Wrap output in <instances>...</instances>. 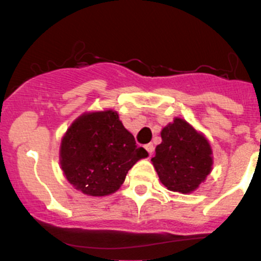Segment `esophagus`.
I'll return each instance as SVG.
<instances>
[{
    "instance_id": "34e87169",
    "label": "esophagus",
    "mask_w": 261,
    "mask_h": 261,
    "mask_svg": "<svg viewBox=\"0 0 261 261\" xmlns=\"http://www.w3.org/2000/svg\"><path fill=\"white\" fill-rule=\"evenodd\" d=\"M145 148H146V151H147L148 153H149V155H151L152 153H153L154 147H153V145H152V143H148V145H146V146H145Z\"/></svg>"
}]
</instances>
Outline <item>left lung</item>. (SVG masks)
<instances>
[{
	"label": "left lung",
	"instance_id": "obj_1",
	"mask_svg": "<svg viewBox=\"0 0 261 261\" xmlns=\"http://www.w3.org/2000/svg\"><path fill=\"white\" fill-rule=\"evenodd\" d=\"M162 142L152 158L160 180L170 191L190 194L212 170V148L205 135L175 118L161 131Z\"/></svg>",
	"mask_w": 261,
	"mask_h": 261
}]
</instances>
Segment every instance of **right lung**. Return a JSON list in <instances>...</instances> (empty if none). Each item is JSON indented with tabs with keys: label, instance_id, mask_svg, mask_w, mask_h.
I'll return each mask as SVG.
<instances>
[{
	"label": "right lung",
	"instance_id": "obj_1",
	"mask_svg": "<svg viewBox=\"0 0 261 261\" xmlns=\"http://www.w3.org/2000/svg\"><path fill=\"white\" fill-rule=\"evenodd\" d=\"M148 157L115 110L85 113L67 128L60 164L68 182L89 196L115 193L137 161Z\"/></svg>",
	"mask_w": 261,
	"mask_h": 261
}]
</instances>
